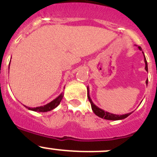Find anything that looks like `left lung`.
Instances as JSON below:
<instances>
[{
  "label": "left lung",
  "mask_w": 157,
  "mask_h": 157,
  "mask_svg": "<svg viewBox=\"0 0 157 157\" xmlns=\"http://www.w3.org/2000/svg\"><path fill=\"white\" fill-rule=\"evenodd\" d=\"M139 49L140 50H142V48H141V47H139ZM142 53H143V52H142ZM144 57H145V56H144ZM144 61H145V64H146V67H145V69H146V71H148V64H147V61H146V57L144 58ZM146 85L148 84V80H146ZM89 90H89V87H87V92H88V93H87V96H88L89 100H90V103H91L92 110H93V111L94 112L95 114L97 115L98 117H101V118H103V119H106V120L117 121V120H122V119L126 118L128 116H129V115H130L131 113H132H132H126V114L117 115V114H113V113H109V112H107V111H104V110H102V109H100V107H98L97 106H96V105H95L94 103H93L91 98H90V92H89Z\"/></svg>",
  "instance_id": "obj_1"
}]
</instances>
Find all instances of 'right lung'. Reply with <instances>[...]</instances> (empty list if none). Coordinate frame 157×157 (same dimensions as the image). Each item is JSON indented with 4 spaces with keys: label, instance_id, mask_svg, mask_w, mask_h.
<instances>
[{
    "label": "right lung",
    "instance_id": "1",
    "mask_svg": "<svg viewBox=\"0 0 157 157\" xmlns=\"http://www.w3.org/2000/svg\"><path fill=\"white\" fill-rule=\"evenodd\" d=\"M63 96H64V95H63V93H61V94H60L58 96H57V98L54 99V100H52V101L50 102V103H47V104L44 105V106H40V107H26V106H25V107H26V108H28L29 110H33V111H36V112L50 111V110H52L53 109L56 108V107L60 104V103H61V100H62L63 98Z\"/></svg>",
    "mask_w": 157,
    "mask_h": 157
}]
</instances>
